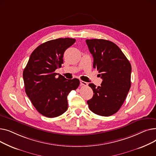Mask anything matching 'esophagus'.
Instances as JSON below:
<instances>
[{
  "label": "esophagus",
  "mask_w": 156,
  "mask_h": 156,
  "mask_svg": "<svg viewBox=\"0 0 156 156\" xmlns=\"http://www.w3.org/2000/svg\"><path fill=\"white\" fill-rule=\"evenodd\" d=\"M80 85L81 86H87L88 85V83L85 82V81H84L80 80Z\"/></svg>",
  "instance_id": "obj_1"
}]
</instances>
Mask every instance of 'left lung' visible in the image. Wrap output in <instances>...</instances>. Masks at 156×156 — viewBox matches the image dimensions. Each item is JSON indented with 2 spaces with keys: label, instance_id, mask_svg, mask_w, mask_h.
Returning a JSON list of instances; mask_svg holds the SVG:
<instances>
[{
  "label": "left lung",
  "instance_id": "1",
  "mask_svg": "<svg viewBox=\"0 0 156 156\" xmlns=\"http://www.w3.org/2000/svg\"><path fill=\"white\" fill-rule=\"evenodd\" d=\"M94 57L93 67L102 79L101 86L88 85L94 93L87 101L89 109L102 116L117 112L126 99L131 87L132 66L115 44L104 39L86 40Z\"/></svg>",
  "mask_w": 156,
  "mask_h": 156
}]
</instances>
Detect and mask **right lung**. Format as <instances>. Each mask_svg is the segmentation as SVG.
<instances>
[{
  "instance_id": "1",
  "label": "right lung",
  "mask_w": 156,
  "mask_h": 156,
  "mask_svg": "<svg viewBox=\"0 0 156 156\" xmlns=\"http://www.w3.org/2000/svg\"><path fill=\"white\" fill-rule=\"evenodd\" d=\"M70 38L49 40L31 53L23 73L27 96L35 109L47 118L57 117L68 109L67 97L80 85L77 78H56V69L61 67L63 55L75 42Z\"/></svg>"
}]
</instances>
